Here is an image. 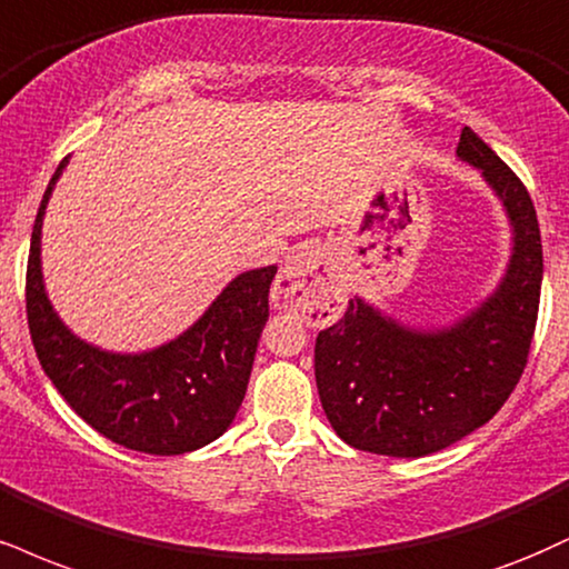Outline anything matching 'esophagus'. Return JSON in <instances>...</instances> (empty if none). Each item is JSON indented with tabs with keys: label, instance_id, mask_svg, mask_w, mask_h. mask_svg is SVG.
<instances>
[{
	"label": "esophagus",
	"instance_id": "1",
	"mask_svg": "<svg viewBox=\"0 0 569 569\" xmlns=\"http://www.w3.org/2000/svg\"><path fill=\"white\" fill-rule=\"evenodd\" d=\"M276 302L283 310L302 315L307 323H333L345 310L347 293L331 272L326 270L318 249H302L293 254L276 278Z\"/></svg>",
	"mask_w": 569,
	"mask_h": 569
}]
</instances>
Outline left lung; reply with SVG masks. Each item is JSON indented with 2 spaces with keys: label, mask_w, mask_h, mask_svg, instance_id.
Segmentation results:
<instances>
[{
  "label": "left lung",
  "mask_w": 569,
  "mask_h": 569,
  "mask_svg": "<svg viewBox=\"0 0 569 569\" xmlns=\"http://www.w3.org/2000/svg\"><path fill=\"white\" fill-rule=\"evenodd\" d=\"M458 159L501 198L515 251L496 293L440 331L395 323L362 299L315 339V381L333 432L358 450L421 458L488 423L515 392L536 333L543 246L522 180L463 127Z\"/></svg>",
  "instance_id": "1"
}]
</instances>
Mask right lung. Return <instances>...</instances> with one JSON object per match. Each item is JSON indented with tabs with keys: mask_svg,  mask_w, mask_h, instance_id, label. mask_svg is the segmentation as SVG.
<instances>
[{
	"mask_svg": "<svg viewBox=\"0 0 569 569\" xmlns=\"http://www.w3.org/2000/svg\"><path fill=\"white\" fill-rule=\"evenodd\" d=\"M66 163L54 169L31 232L26 315L37 358L68 406L111 442L150 456L203 448L241 408L278 267L230 280L198 323L159 350L102 352L60 323L42 283V217Z\"/></svg>",
	"mask_w": 569,
	"mask_h": 569,
	"instance_id": "add662e5",
	"label": "right lung"
}]
</instances>
